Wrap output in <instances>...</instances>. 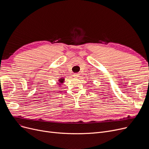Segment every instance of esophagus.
Returning <instances> with one entry per match:
<instances>
[{
	"label": "esophagus",
	"mask_w": 149,
	"mask_h": 149,
	"mask_svg": "<svg viewBox=\"0 0 149 149\" xmlns=\"http://www.w3.org/2000/svg\"><path fill=\"white\" fill-rule=\"evenodd\" d=\"M79 76H80V74H79L75 73V74H74V77L75 78H78V77H79Z\"/></svg>",
	"instance_id": "esophagus-1"
}]
</instances>
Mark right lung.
<instances>
[{"mask_svg": "<svg viewBox=\"0 0 149 149\" xmlns=\"http://www.w3.org/2000/svg\"><path fill=\"white\" fill-rule=\"evenodd\" d=\"M64 79H60V80H59V82L60 83V84L61 83H63L64 82Z\"/></svg>", "mask_w": 149, "mask_h": 149, "instance_id": "1", "label": "right lung"}]
</instances>
